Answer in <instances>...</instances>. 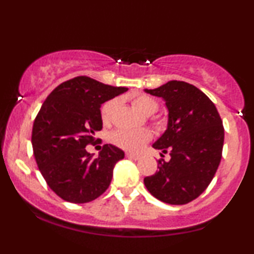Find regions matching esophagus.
Returning <instances> with one entry per match:
<instances>
[{
	"label": "esophagus",
	"instance_id": "esophagus-1",
	"mask_svg": "<svg viewBox=\"0 0 254 254\" xmlns=\"http://www.w3.org/2000/svg\"><path fill=\"white\" fill-rule=\"evenodd\" d=\"M125 155H127V157H129V159H132V160H139V159H141V155H138V154L127 153Z\"/></svg>",
	"mask_w": 254,
	"mask_h": 254
}]
</instances>
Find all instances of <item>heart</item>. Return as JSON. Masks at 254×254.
<instances>
[{
    "instance_id": "obj_1",
    "label": "heart",
    "mask_w": 254,
    "mask_h": 254,
    "mask_svg": "<svg viewBox=\"0 0 254 254\" xmlns=\"http://www.w3.org/2000/svg\"><path fill=\"white\" fill-rule=\"evenodd\" d=\"M132 104L135 105L138 110H141L144 115H153L159 109V101L154 98L145 94H138L132 98ZM117 107V101L115 99L106 101L100 110V117L104 124L109 125L112 123L115 110ZM154 125L156 127H161V121L159 118L153 119ZM150 132L147 129L139 130H127V129H118L115 130L110 135V141L117 147L122 148L124 150L136 151L141 149L143 145L150 139Z\"/></svg>"
}]
</instances>
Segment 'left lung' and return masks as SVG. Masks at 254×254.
Listing matches in <instances>:
<instances>
[{
  "instance_id": "left-lung-1",
  "label": "left lung",
  "mask_w": 254,
  "mask_h": 254,
  "mask_svg": "<svg viewBox=\"0 0 254 254\" xmlns=\"http://www.w3.org/2000/svg\"><path fill=\"white\" fill-rule=\"evenodd\" d=\"M145 92L166 101L167 130L153 147L170 154L171 160L160 159L159 171L145 177L144 185L161 202L188 204L206 190L220 165L222 119L214 103L193 84L173 80Z\"/></svg>"
}]
</instances>
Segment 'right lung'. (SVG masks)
Here are the masks:
<instances>
[{"label": "right lung", "instance_id": "add662e5", "mask_svg": "<svg viewBox=\"0 0 254 254\" xmlns=\"http://www.w3.org/2000/svg\"><path fill=\"white\" fill-rule=\"evenodd\" d=\"M127 90L77 76L57 86L44 101L32 129L33 154L49 188L62 199L88 203L109 189L124 151L104 144L94 157L86 145L99 141L94 135L103 129L101 105Z\"/></svg>", "mask_w": 254, "mask_h": 254}]
</instances>
